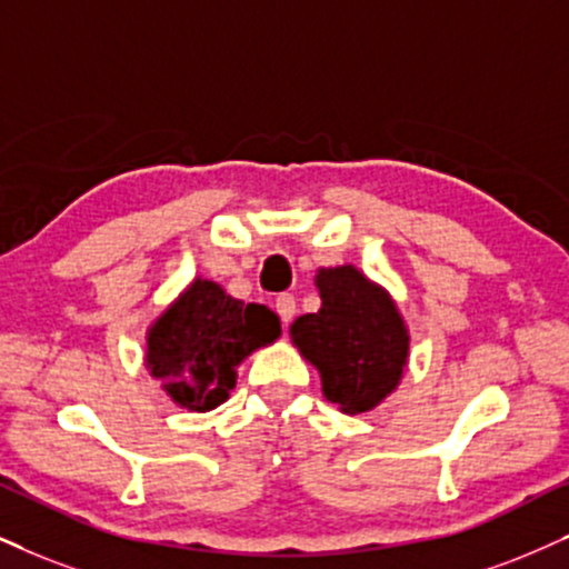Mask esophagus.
I'll use <instances>...</instances> for the list:
<instances>
[{
    "instance_id": "34e87169",
    "label": "esophagus",
    "mask_w": 569,
    "mask_h": 569,
    "mask_svg": "<svg viewBox=\"0 0 569 569\" xmlns=\"http://www.w3.org/2000/svg\"><path fill=\"white\" fill-rule=\"evenodd\" d=\"M273 308H277L279 319H282L284 325H290L292 317H296V298H292L290 292H282V296L277 298V303H273Z\"/></svg>"
}]
</instances>
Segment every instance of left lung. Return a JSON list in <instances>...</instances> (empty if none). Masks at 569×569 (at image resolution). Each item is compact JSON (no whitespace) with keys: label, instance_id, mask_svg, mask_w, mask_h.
Returning <instances> with one entry per match:
<instances>
[{"label":"left lung","instance_id":"left-lung-1","mask_svg":"<svg viewBox=\"0 0 569 569\" xmlns=\"http://www.w3.org/2000/svg\"><path fill=\"white\" fill-rule=\"evenodd\" d=\"M321 308L292 321V346L319 369L321 392L342 413L380 406L401 385L409 329L390 292L356 269L317 271Z\"/></svg>","mask_w":569,"mask_h":569}]
</instances>
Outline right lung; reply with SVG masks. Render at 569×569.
<instances>
[{"label":"right lung","mask_w":569,"mask_h":569,"mask_svg":"<svg viewBox=\"0 0 569 569\" xmlns=\"http://www.w3.org/2000/svg\"><path fill=\"white\" fill-rule=\"evenodd\" d=\"M279 335L282 325L271 308L244 306L198 277L147 329L144 363L173 403L210 411L234 390L237 367Z\"/></svg>","instance_id":"obj_1"}]
</instances>
